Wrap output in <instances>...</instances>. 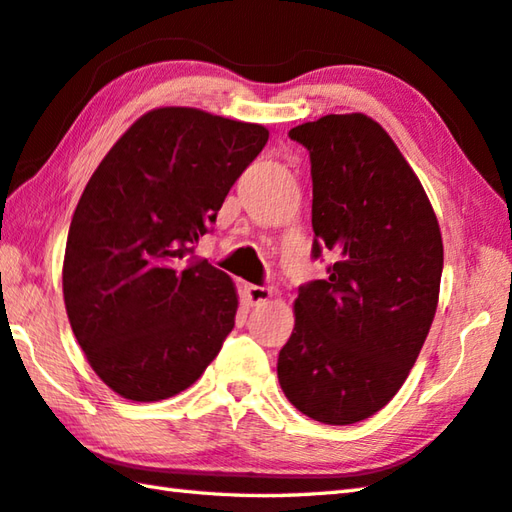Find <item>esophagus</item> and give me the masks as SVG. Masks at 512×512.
I'll return each mask as SVG.
<instances>
[{
  "label": "esophagus",
  "mask_w": 512,
  "mask_h": 512,
  "mask_svg": "<svg viewBox=\"0 0 512 512\" xmlns=\"http://www.w3.org/2000/svg\"><path fill=\"white\" fill-rule=\"evenodd\" d=\"M244 297L250 306H262L270 297H273V290L264 286H244Z\"/></svg>",
  "instance_id": "esophagus-1"
}]
</instances>
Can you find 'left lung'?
Listing matches in <instances>:
<instances>
[{"mask_svg": "<svg viewBox=\"0 0 512 512\" xmlns=\"http://www.w3.org/2000/svg\"><path fill=\"white\" fill-rule=\"evenodd\" d=\"M310 151L312 255L328 279L303 286L281 347L279 385L308 418L361 422L398 394L436 317L438 217L394 140L361 112L290 129Z\"/></svg>", "mask_w": 512, "mask_h": 512, "instance_id": "obj_1", "label": "left lung"}]
</instances>
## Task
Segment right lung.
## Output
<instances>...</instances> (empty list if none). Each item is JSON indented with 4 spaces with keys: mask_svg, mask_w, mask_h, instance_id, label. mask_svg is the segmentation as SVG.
<instances>
[{
    "mask_svg": "<svg viewBox=\"0 0 512 512\" xmlns=\"http://www.w3.org/2000/svg\"><path fill=\"white\" fill-rule=\"evenodd\" d=\"M266 140L264 125L156 107L85 184L65 242L63 301L85 358L118 396H176L222 350L237 290L191 253Z\"/></svg>",
    "mask_w": 512,
    "mask_h": 512,
    "instance_id": "1",
    "label": "right lung"
}]
</instances>
